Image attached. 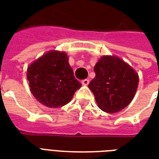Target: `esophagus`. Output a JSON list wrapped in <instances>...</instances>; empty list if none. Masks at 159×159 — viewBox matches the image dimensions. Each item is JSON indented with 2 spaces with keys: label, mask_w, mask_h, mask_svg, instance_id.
Segmentation results:
<instances>
[{
  "label": "esophagus",
  "mask_w": 159,
  "mask_h": 159,
  "mask_svg": "<svg viewBox=\"0 0 159 159\" xmlns=\"http://www.w3.org/2000/svg\"><path fill=\"white\" fill-rule=\"evenodd\" d=\"M82 83H83V85H85V86H87L89 83V79H84L82 81Z\"/></svg>",
  "instance_id": "34e87169"
}]
</instances>
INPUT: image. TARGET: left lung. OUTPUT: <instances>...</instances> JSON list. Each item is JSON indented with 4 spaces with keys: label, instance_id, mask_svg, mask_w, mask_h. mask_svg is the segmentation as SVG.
I'll list each match as a JSON object with an SVG mask.
<instances>
[{
    "label": "left lung",
    "instance_id": "8db88e82",
    "mask_svg": "<svg viewBox=\"0 0 159 159\" xmlns=\"http://www.w3.org/2000/svg\"><path fill=\"white\" fill-rule=\"evenodd\" d=\"M95 77L89 84L98 107L115 113L132 101L139 76L127 63L115 56H104L94 66Z\"/></svg>",
    "mask_w": 159,
    "mask_h": 159
}]
</instances>
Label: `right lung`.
Here are the masks:
<instances>
[{"mask_svg":"<svg viewBox=\"0 0 159 159\" xmlns=\"http://www.w3.org/2000/svg\"><path fill=\"white\" fill-rule=\"evenodd\" d=\"M30 91L40 103L50 108L68 104L82 84L75 78L66 52L50 51L27 69Z\"/></svg>","mask_w":159,"mask_h":159,"instance_id":"obj_1","label":"right lung"}]
</instances>
